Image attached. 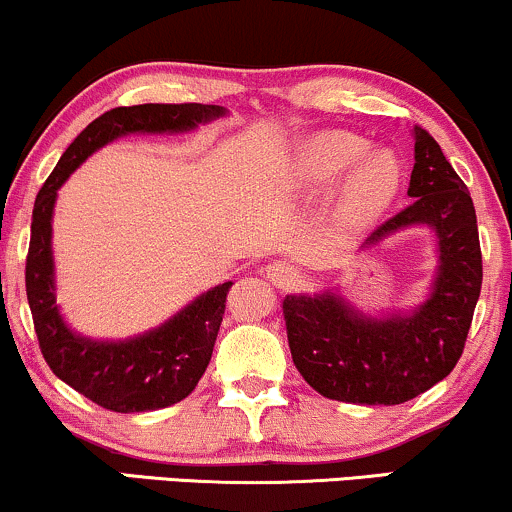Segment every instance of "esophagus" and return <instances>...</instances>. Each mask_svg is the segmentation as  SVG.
Here are the masks:
<instances>
[{"label":"esophagus","mask_w":512,"mask_h":512,"mask_svg":"<svg viewBox=\"0 0 512 512\" xmlns=\"http://www.w3.org/2000/svg\"><path fill=\"white\" fill-rule=\"evenodd\" d=\"M264 274H267V281H272L276 289H289L293 284V269L281 262L267 264V267H264Z\"/></svg>","instance_id":"1"}]
</instances>
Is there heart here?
Wrapping results in <instances>:
<instances>
[{
	"label": "heart",
	"instance_id": "b5f03b06",
	"mask_svg": "<svg viewBox=\"0 0 512 512\" xmlns=\"http://www.w3.org/2000/svg\"><path fill=\"white\" fill-rule=\"evenodd\" d=\"M363 139L349 132H325L305 139L291 161V173L303 190H325L349 165L344 175L342 209L349 219H366L395 197L399 187V161L390 151H366Z\"/></svg>",
	"mask_w": 512,
	"mask_h": 512
}]
</instances>
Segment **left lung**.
Wrapping results in <instances>:
<instances>
[{
    "mask_svg": "<svg viewBox=\"0 0 512 512\" xmlns=\"http://www.w3.org/2000/svg\"><path fill=\"white\" fill-rule=\"evenodd\" d=\"M407 195L414 202L375 228L361 250L404 228H433L438 272L424 303L411 313L373 317L334 291L284 298L293 363L322 397L402 404L448 378L460 361L481 291L477 214L467 185L421 127H414Z\"/></svg>",
    "mask_w": 512,
    "mask_h": 512,
    "instance_id": "obj_1",
    "label": "left lung"
}]
</instances>
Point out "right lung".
Listing matches in <instances>:
<instances>
[{"label":"right lung","instance_id":"1","mask_svg":"<svg viewBox=\"0 0 512 512\" xmlns=\"http://www.w3.org/2000/svg\"><path fill=\"white\" fill-rule=\"evenodd\" d=\"M223 115L226 108L221 105L202 103H144L108 110L67 146L35 197L26 257V296L40 351L57 378L98 407L134 414L170 407L190 395L211 361L226 310V293L233 281L202 293L161 327L139 337L125 342L81 337L64 322L55 301L52 209L57 190L93 151L115 139L137 132H192L197 125Z\"/></svg>","mask_w":512,"mask_h":512}]
</instances>
